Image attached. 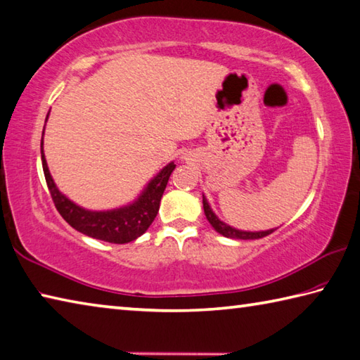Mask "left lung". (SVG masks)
<instances>
[{"label":"left lung","instance_id":"1","mask_svg":"<svg viewBox=\"0 0 360 360\" xmlns=\"http://www.w3.org/2000/svg\"><path fill=\"white\" fill-rule=\"evenodd\" d=\"M202 209H205V214H206V219L209 224L212 225V228L217 233H220L221 236L225 238H231V239H259V238H264L267 234L274 233L276 230H266V231H243V230H238V228H233L230 225H226L225 221H221L215 212L212 211V207L209 206V202L206 200L205 195H202Z\"/></svg>","mask_w":360,"mask_h":360}]
</instances>
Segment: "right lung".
I'll return each instance as SVG.
<instances>
[{"label": "right lung", "instance_id": "add662e5", "mask_svg": "<svg viewBox=\"0 0 360 360\" xmlns=\"http://www.w3.org/2000/svg\"><path fill=\"white\" fill-rule=\"evenodd\" d=\"M50 113V112H49ZM49 120V115H47ZM45 120V122H47ZM41 159L42 168L47 181L49 191L53 198L55 206L61 217L68 224L75 228L77 231L86 234L89 238L105 240L112 244H127L132 243L136 238H140L145 233L149 225L153 224L155 215L159 212L160 200L163 191H165L169 174L176 168L174 162H169L167 167H163L154 178L148 182V186L143 188V192L132 202L126 206L108 209V211H89L78 206L77 202L69 200L60 188L56 187L53 178H51L50 169L45 160L44 154V132L41 140Z\"/></svg>", "mask_w": 360, "mask_h": 360}]
</instances>
